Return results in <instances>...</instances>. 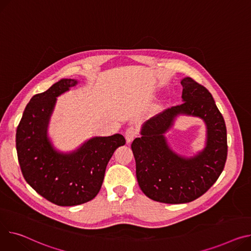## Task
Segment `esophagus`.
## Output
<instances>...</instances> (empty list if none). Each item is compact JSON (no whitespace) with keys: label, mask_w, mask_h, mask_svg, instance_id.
Returning a JSON list of instances; mask_svg holds the SVG:
<instances>
[{"label":"esophagus","mask_w":251,"mask_h":251,"mask_svg":"<svg viewBox=\"0 0 251 251\" xmlns=\"http://www.w3.org/2000/svg\"><path fill=\"white\" fill-rule=\"evenodd\" d=\"M136 134H137V132H136L135 128L132 127V126L129 127V128L126 130V132H125L126 141H127L128 143H130L133 139H134V138L136 137Z\"/></svg>","instance_id":"obj_1"}]
</instances>
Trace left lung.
I'll return each mask as SVG.
<instances>
[{"mask_svg":"<svg viewBox=\"0 0 251 251\" xmlns=\"http://www.w3.org/2000/svg\"><path fill=\"white\" fill-rule=\"evenodd\" d=\"M183 103L146 121L131 144L141 191L153 201L183 204L204 195L218 179L227 158V130L211 93L192 77L181 81ZM178 114L199 116L207 127L206 146L193 158L170 149L164 133Z\"/></svg>","mask_w":251,"mask_h":251,"instance_id":"1","label":"left lung"}]
</instances>
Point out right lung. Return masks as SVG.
I'll return each instance as SVG.
<instances>
[{"label":"right lung","mask_w":251,"mask_h":251,"mask_svg":"<svg viewBox=\"0 0 251 251\" xmlns=\"http://www.w3.org/2000/svg\"><path fill=\"white\" fill-rule=\"evenodd\" d=\"M77 83L62 78L33 96L16 132V149L22 175L32 189L57 206H76L101 190L107 164L115 150L126 143L121 134L93 137L70 153L55 150L47 127L56 98Z\"/></svg>","instance_id":"add662e5"}]
</instances>
